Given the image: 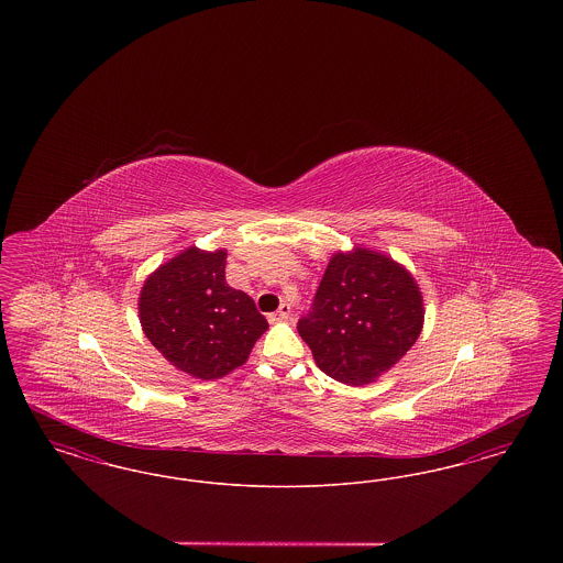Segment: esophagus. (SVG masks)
Returning a JSON list of instances; mask_svg holds the SVG:
<instances>
[{"mask_svg": "<svg viewBox=\"0 0 563 563\" xmlns=\"http://www.w3.org/2000/svg\"><path fill=\"white\" fill-rule=\"evenodd\" d=\"M291 317V306L289 303H280V308L276 312L268 314L269 322H283L287 321Z\"/></svg>", "mask_w": 563, "mask_h": 563, "instance_id": "obj_1", "label": "esophagus"}]
</instances>
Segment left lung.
<instances>
[{"label": "left lung", "mask_w": 563, "mask_h": 563, "mask_svg": "<svg viewBox=\"0 0 563 563\" xmlns=\"http://www.w3.org/2000/svg\"><path fill=\"white\" fill-rule=\"evenodd\" d=\"M422 324L424 299L411 272L361 244L331 255L297 331L322 374L365 386L401 361Z\"/></svg>", "instance_id": "obj_1"}]
</instances>
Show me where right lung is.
<instances>
[{
	"label": "right lung",
	"instance_id": "right-lung-1",
	"mask_svg": "<svg viewBox=\"0 0 563 563\" xmlns=\"http://www.w3.org/2000/svg\"><path fill=\"white\" fill-rule=\"evenodd\" d=\"M228 251L189 246L154 269L139 294L145 338L179 372L219 379L246 363L268 321L225 283Z\"/></svg>",
	"mask_w": 563,
	"mask_h": 563
}]
</instances>
